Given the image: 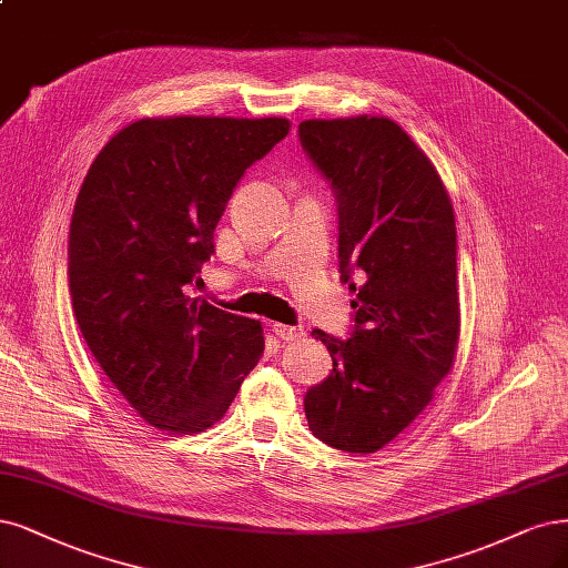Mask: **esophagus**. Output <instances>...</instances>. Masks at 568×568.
Here are the masks:
<instances>
[{
	"mask_svg": "<svg viewBox=\"0 0 568 568\" xmlns=\"http://www.w3.org/2000/svg\"><path fill=\"white\" fill-rule=\"evenodd\" d=\"M272 334L282 341H298L303 336V328L301 326H288V324H272Z\"/></svg>",
	"mask_w": 568,
	"mask_h": 568,
	"instance_id": "obj_1",
	"label": "esophagus"
}]
</instances>
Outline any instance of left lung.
Returning <instances> with one entry per match:
<instances>
[{
    "label": "left lung",
    "instance_id": "8db88e82",
    "mask_svg": "<svg viewBox=\"0 0 568 568\" xmlns=\"http://www.w3.org/2000/svg\"><path fill=\"white\" fill-rule=\"evenodd\" d=\"M298 139L336 197L338 272L357 293L347 341L312 331L334 368L305 393V416L324 444L374 454L416 420L454 366V209L435 166L393 120H307Z\"/></svg>",
    "mask_w": 568,
    "mask_h": 568
}]
</instances>
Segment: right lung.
I'll return each mask as SVG.
<instances>
[{
    "label": "right lung",
    "instance_id": "obj_1",
    "mask_svg": "<svg viewBox=\"0 0 568 568\" xmlns=\"http://www.w3.org/2000/svg\"><path fill=\"white\" fill-rule=\"evenodd\" d=\"M286 133L280 116L139 120L98 152L77 194V324L114 387L166 433L223 418L263 355L261 322L190 298V286L234 187Z\"/></svg>",
    "mask_w": 568,
    "mask_h": 568
}]
</instances>
